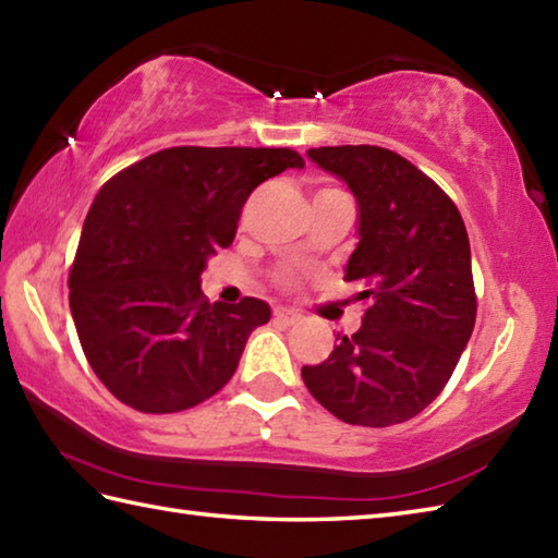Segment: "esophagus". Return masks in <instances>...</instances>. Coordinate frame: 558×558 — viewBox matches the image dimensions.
Returning a JSON list of instances; mask_svg holds the SVG:
<instances>
[{
	"label": "esophagus",
	"mask_w": 558,
	"mask_h": 558,
	"mask_svg": "<svg viewBox=\"0 0 558 558\" xmlns=\"http://www.w3.org/2000/svg\"><path fill=\"white\" fill-rule=\"evenodd\" d=\"M275 320L281 325H295L303 320V315L299 311H291V308H275Z\"/></svg>",
	"instance_id": "obj_1"
}]
</instances>
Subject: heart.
<instances>
[{
    "instance_id": "heart-1",
    "label": "heart",
    "mask_w": 558,
    "mask_h": 558,
    "mask_svg": "<svg viewBox=\"0 0 558 558\" xmlns=\"http://www.w3.org/2000/svg\"><path fill=\"white\" fill-rule=\"evenodd\" d=\"M323 192H325V190H323Z\"/></svg>"
}]
</instances>
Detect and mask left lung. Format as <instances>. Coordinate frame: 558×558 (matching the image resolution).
<instances>
[{
  "label": "left lung",
  "instance_id": "1",
  "mask_svg": "<svg viewBox=\"0 0 558 558\" xmlns=\"http://www.w3.org/2000/svg\"><path fill=\"white\" fill-rule=\"evenodd\" d=\"M308 158L344 180L359 204V245L344 279L371 301L359 332L317 366L305 388L354 426L402 424L436 400L468 347L476 295L464 221L434 180L383 146H320Z\"/></svg>",
  "mask_w": 558,
  "mask_h": 558
}]
</instances>
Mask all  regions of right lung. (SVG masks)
<instances>
[{"mask_svg":"<svg viewBox=\"0 0 558 558\" xmlns=\"http://www.w3.org/2000/svg\"><path fill=\"white\" fill-rule=\"evenodd\" d=\"M291 149L173 146L100 187L70 271L78 342L98 380L144 414H173L219 392L265 301L209 303L202 271L235 238L250 192L303 168Z\"/></svg>","mask_w":558,"mask_h":558,"instance_id":"obj_1","label":"right lung"}]
</instances>
